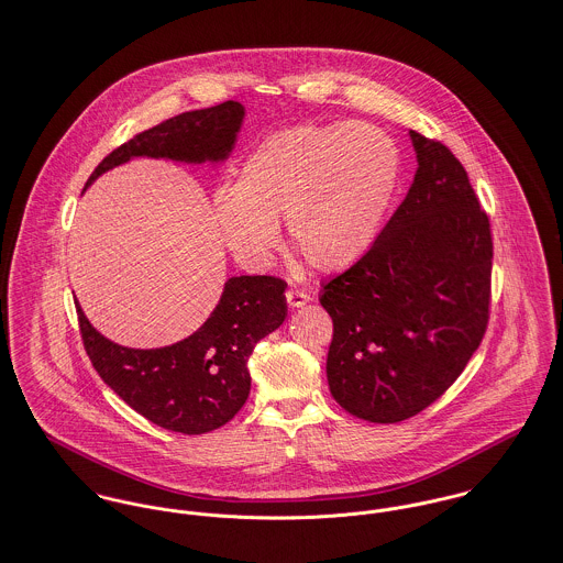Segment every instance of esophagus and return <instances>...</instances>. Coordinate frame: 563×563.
<instances>
[{
    "label": "esophagus",
    "instance_id": "1",
    "mask_svg": "<svg viewBox=\"0 0 563 563\" xmlns=\"http://www.w3.org/2000/svg\"><path fill=\"white\" fill-rule=\"evenodd\" d=\"M285 296H287V302H289L291 309H300L311 300V296L307 291H300V289H287Z\"/></svg>",
    "mask_w": 563,
    "mask_h": 563
}]
</instances>
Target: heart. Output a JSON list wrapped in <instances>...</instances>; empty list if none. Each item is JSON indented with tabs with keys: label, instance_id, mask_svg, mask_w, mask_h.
Masks as SVG:
<instances>
[{
	"label": "heart",
	"instance_id": "b5f03b06",
	"mask_svg": "<svg viewBox=\"0 0 563 563\" xmlns=\"http://www.w3.org/2000/svg\"><path fill=\"white\" fill-rule=\"evenodd\" d=\"M398 178L394 143L374 125L302 123L261 139L236 185L213 194L228 252L263 272L285 220L289 245L320 272L354 263L369 245Z\"/></svg>",
	"mask_w": 563,
	"mask_h": 563
}]
</instances>
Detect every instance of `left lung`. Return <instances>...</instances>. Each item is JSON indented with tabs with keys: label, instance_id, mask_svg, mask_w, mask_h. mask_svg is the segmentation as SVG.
Wrapping results in <instances>:
<instances>
[{
	"label": "left lung",
	"instance_id": "left-lung-1",
	"mask_svg": "<svg viewBox=\"0 0 563 563\" xmlns=\"http://www.w3.org/2000/svg\"><path fill=\"white\" fill-rule=\"evenodd\" d=\"M418 169L372 247L324 283L333 318L327 376L339 405L367 422H402L467 365L489 318L492 232L463 165L409 130Z\"/></svg>",
	"mask_w": 563,
	"mask_h": 563
}]
</instances>
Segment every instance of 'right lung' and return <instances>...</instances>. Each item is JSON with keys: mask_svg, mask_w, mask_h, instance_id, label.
<instances>
[{"mask_svg": "<svg viewBox=\"0 0 563 563\" xmlns=\"http://www.w3.org/2000/svg\"><path fill=\"white\" fill-rule=\"evenodd\" d=\"M245 109L239 102L176 114L113 150L87 187L130 158L187 165L222 163L234 147ZM85 187V189H87ZM287 283L274 276H232L209 320L163 347H128L104 338L78 309L85 350L114 394L152 424L202 435L230 422L250 394L247 358L287 318Z\"/></svg>", "mask_w": 563, "mask_h": 563, "instance_id": "obj_1", "label": "right lung"}]
</instances>
